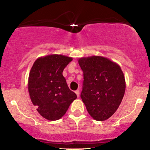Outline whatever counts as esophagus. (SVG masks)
<instances>
[{
    "mask_svg": "<svg viewBox=\"0 0 150 150\" xmlns=\"http://www.w3.org/2000/svg\"><path fill=\"white\" fill-rule=\"evenodd\" d=\"M75 94H77V97H79V96H80V91L78 90V89H77V90H76L75 91Z\"/></svg>",
    "mask_w": 150,
    "mask_h": 150,
    "instance_id": "1",
    "label": "esophagus"
}]
</instances>
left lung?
Here are the masks:
<instances>
[{
  "label": "left lung",
  "instance_id": "1",
  "mask_svg": "<svg viewBox=\"0 0 150 150\" xmlns=\"http://www.w3.org/2000/svg\"><path fill=\"white\" fill-rule=\"evenodd\" d=\"M84 75L80 97L94 120L109 118L119 107L125 91V80L120 65L103 56L79 58Z\"/></svg>",
  "mask_w": 150,
  "mask_h": 150
}]
</instances>
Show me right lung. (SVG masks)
Instances as JSON below:
<instances>
[{
	"mask_svg": "<svg viewBox=\"0 0 150 150\" xmlns=\"http://www.w3.org/2000/svg\"><path fill=\"white\" fill-rule=\"evenodd\" d=\"M73 58L51 54L38 58L28 78V91L39 114L49 120H57L66 113L77 95L66 83L63 71Z\"/></svg>",
	"mask_w": 150,
	"mask_h": 150,
	"instance_id": "obj_1",
	"label": "right lung"
}]
</instances>
